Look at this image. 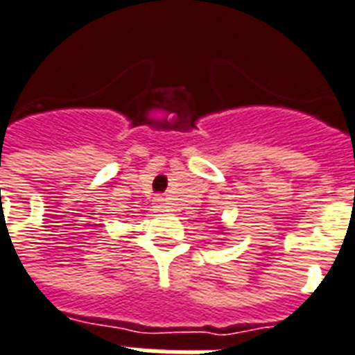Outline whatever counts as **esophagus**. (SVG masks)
<instances>
[{"label":"esophagus","instance_id":"1","mask_svg":"<svg viewBox=\"0 0 355 355\" xmlns=\"http://www.w3.org/2000/svg\"><path fill=\"white\" fill-rule=\"evenodd\" d=\"M160 207H166V205H164V204H162V205H160Z\"/></svg>","mask_w":355,"mask_h":355}]
</instances>
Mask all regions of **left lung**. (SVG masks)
<instances>
[{"mask_svg": "<svg viewBox=\"0 0 355 355\" xmlns=\"http://www.w3.org/2000/svg\"><path fill=\"white\" fill-rule=\"evenodd\" d=\"M222 231H223V227H222Z\"/></svg>", "mask_w": 355, "mask_h": 355, "instance_id": "obj_1", "label": "left lung"}]
</instances>
